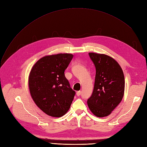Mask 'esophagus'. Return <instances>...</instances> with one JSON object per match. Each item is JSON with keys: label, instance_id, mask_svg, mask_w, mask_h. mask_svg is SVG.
I'll return each mask as SVG.
<instances>
[{"label": "esophagus", "instance_id": "34e87169", "mask_svg": "<svg viewBox=\"0 0 147 147\" xmlns=\"http://www.w3.org/2000/svg\"><path fill=\"white\" fill-rule=\"evenodd\" d=\"M76 94H77V96H80V94H81V91H77V93H76Z\"/></svg>", "mask_w": 147, "mask_h": 147}]
</instances>
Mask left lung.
Segmentation results:
<instances>
[{
	"mask_svg": "<svg viewBox=\"0 0 147 147\" xmlns=\"http://www.w3.org/2000/svg\"><path fill=\"white\" fill-rule=\"evenodd\" d=\"M96 67L94 90L87 103L97 117L109 115L121 102L124 92V76L121 66L112 57L89 53Z\"/></svg>",
	"mask_w": 147,
	"mask_h": 147,
	"instance_id": "8db88e82",
	"label": "left lung"
}]
</instances>
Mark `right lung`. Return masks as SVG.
I'll return each mask as SVG.
<instances>
[{"label":"right lung","mask_w":147,"mask_h":147,"mask_svg":"<svg viewBox=\"0 0 147 147\" xmlns=\"http://www.w3.org/2000/svg\"><path fill=\"white\" fill-rule=\"evenodd\" d=\"M73 55L59 53L45 56L31 69L28 84L31 97L38 107L53 117H63L69 110L75 92L65 77Z\"/></svg>","instance_id":"1"}]
</instances>
